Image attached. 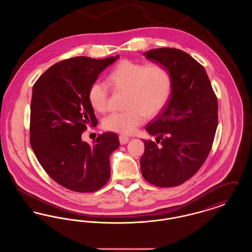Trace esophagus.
Wrapping results in <instances>:
<instances>
[{"label": "esophagus", "instance_id": "esophagus-1", "mask_svg": "<svg viewBox=\"0 0 252 252\" xmlns=\"http://www.w3.org/2000/svg\"><path fill=\"white\" fill-rule=\"evenodd\" d=\"M119 141H120L121 144H127L128 141H129V137L125 136V135H120L119 136Z\"/></svg>", "mask_w": 252, "mask_h": 252}]
</instances>
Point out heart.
Listing matches in <instances>:
<instances>
[{"label":"heart","mask_w":252,"mask_h":252,"mask_svg":"<svg viewBox=\"0 0 252 252\" xmlns=\"http://www.w3.org/2000/svg\"><path fill=\"white\" fill-rule=\"evenodd\" d=\"M108 82L116 93H126L122 112L107 116L102 126L108 131L131 134L141 126L145 115L154 117L167 105L172 93V76L163 65L144 64L130 60L119 63L108 74ZM88 98L94 109L105 113L108 109L109 92L101 82L91 85Z\"/></svg>","instance_id":"heart-1"}]
</instances>
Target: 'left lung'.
Returning a JSON list of instances; mask_svg holds the SVG:
<instances>
[{"label": "left lung", "mask_w": 252, "mask_h": 252, "mask_svg": "<svg viewBox=\"0 0 252 252\" xmlns=\"http://www.w3.org/2000/svg\"><path fill=\"white\" fill-rule=\"evenodd\" d=\"M144 56L169 70L172 93L165 108L145 127L155 141H144L141 171L155 186L175 187L192 178L212 149L217 97L203 66L187 53L158 48Z\"/></svg>", "instance_id": "8db88e82"}]
</instances>
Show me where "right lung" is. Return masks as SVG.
Returning <instances> with one entry per match:
<instances>
[{"instance_id": "obj_1", "label": "right lung", "mask_w": 252, "mask_h": 252, "mask_svg": "<svg viewBox=\"0 0 252 252\" xmlns=\"http://www.w3.org/2000/svg\"><path fill=\"white\" fill-rule=\"evenodd\" d=\"M118 58L62 60L41 74L33 87L31 147L51 179L73 192H95L110 178L109 157L120 145L118 135L105 132L92 145L83 142L81 135L87 125H97L89 89Z\"/></svg>"}]
</instances>
